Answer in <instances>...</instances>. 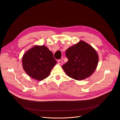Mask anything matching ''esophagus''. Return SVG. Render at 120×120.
Segmentation results:
<instances>
[{"label":"esophagus","mask_w":120,"mask_h":120,"mask_svg":"<svg viewBox=\"0 0 120 120\" xmlns=\"http://www.w3.org/2000/svg\"><path fill=\"white\" fill-rule=\"evenodd\" d=\"M58 63H59V64H60V65H62L63 64V62H62V61L61 60H60V59L58 60Z\"/></svg>","instance_id":"1"}]
</instances>
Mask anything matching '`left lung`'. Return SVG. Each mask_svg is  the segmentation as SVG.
I'll use <instances>...</instances> for the list:
<instances>
[{
    "instance_id": "1",
    "label": "left lung",
    "mask_w": 120,
    "mask_h": 120,
    "mask_svg": "<svg viewBox=\"0 0 120 120\" xmlns=\"http://www.w3.org/2000/svg\"><path fill=\"white\" fill-rule=\"evenodd\" d=\"M66 55L68 61L62 68L68 76L75 80L89 78L98 66L99 56L96 50L83 40L68 48Z\"/></svg>"
}]
</instances>
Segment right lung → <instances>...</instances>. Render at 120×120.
Returning <instances> with one entry per match:
<instances>
[{
	"mask_svg": "<svg viewBox=\"0 0 120 120\" xmlns=\"http://www.w3.org/2000/svg\"><path fill=\"white\" fill-rule=\"evenodd\" d=\"M24 71L34 79L42 81L48 77L57 63L52 52L45 46H34L22 57Z\"/></svg>",
	"mask_w": 120,
	"mask_h": 120,
	"instance_id": "add662e5",
	"label": "right lung"
}]
</instances>
